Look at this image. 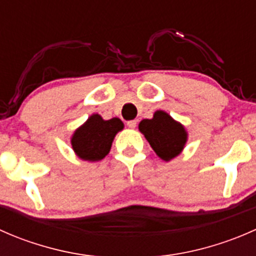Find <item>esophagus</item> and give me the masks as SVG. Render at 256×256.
I'll return each mask as SVG.
<instances>
[{
  "label": "esophagus",
  "instance_id": "obj_1",
  "mask_svg": "<svg viewBox=\"0 0 256 256\" xmlns=\"http://www.w3.org/2000/svg\"><path fill=\"white\" fill-rule=\"evenodd\" d=\"M128 126L130 128H136V120H130V121H128Z\"/></svg>",
  "mask_w": 256,
  "mask_h": 256
}]
</instances>
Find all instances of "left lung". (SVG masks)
Here are the masks:
<instances>
[{
  "instance_id": "1",
  "label": "left lung",
  "mask_w": 256,
  "mask_h": 256,
  "mask_svg": "<svg viewBox=\"0 0 256 256\" xmlns=\"http://www.w3.org/2000/svg\"><path fill=\"white\" fill-rule=\"evenodd\" d=\"M138 130L157 156L167 162L178 156L187 142L188 135L184 126L162 110H157L152 118H144L138 124Z\"/></svg>"
}]
</instances>
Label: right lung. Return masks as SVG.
I'll use <instances>...</instances> for the list:
<instances>
[{
  "instance_id": "add662e5",
  "label": "right lung",
  "mask_w": 256,
  "mask_h": 256,
  "mask_svg": "<svg viewBox=\"0 0 256 256\" xmlns=\"http://www.w3.org/2000/svg\"><path fill=\"white\" fill-rule=\"evenodd\" d=\"M124 128L118 118L104 120L99 114H92L70 138L72 147L79 158L84 161H100L109 154L114 138Z\"/></svg>"
}]
</instances>
